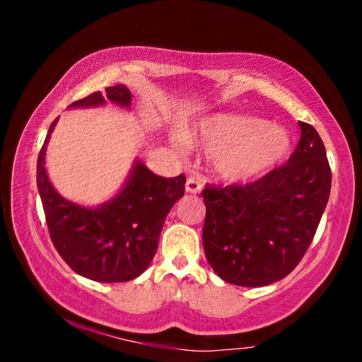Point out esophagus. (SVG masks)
Wrapping results in <instances>:
<instances>
[{"label": "esophagus", "mask_w": 362, "mask_h": 362, "mask_svg": "<svg viewBox=\"0 0 362 362\" xmlns=\"http://www.w3.org/2000/svg\"><path fill=\"white\" fill-rule=\"evenodd\" d=\"M185 189H187V193H192V194L199 193L201 192L199 180L194 179V177H188L187 183H185Z\"/></svg>", "instance_id": "34e87169"}]
</instances>
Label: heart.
I'll list each match as a JSON object with an SVG mask.
<instances>
[{
	"mask_svg": "<svg viewBox=\"0 0 362 362\" xmlns=\"http://www.w3.org/2000/svg\"><path fill=\"white\" fill-rule=\"evenodd\" d=\"M188 139L209 153L214 173L233 183L267 174L283 161L292 145L284 127L244 113L207 116Z\"/></svg>",
	"mask_w": 362,
	"mask_h": 362,
	"instance_id": "b5f03b06",
	"label": "heart"
}]
</instances>
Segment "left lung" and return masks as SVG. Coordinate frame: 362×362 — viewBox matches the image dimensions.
<instances>
[{
    "label": "left lung",
    "instance_id": "left-lung-1",
    "mask_svg": "<svg viewBox=\"0 0 362 362\" xmlns=\"http://www.w3.org/2000/svg\"><path fill=\"white\" fill-rule=\"evenodd\" d=\"M284 166L247 185L206 187L203 246L226 283L262 287L286 278L313 241L330 194L326 148L313 126Z\"/></svg>",
    "mask_w": 362,
    "mask_h": 362
}]
</instances>
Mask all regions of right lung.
Instances as JSON below:
<instances>
[{
	"mask_svg": "<svg viewBox=\"0 0 362 362\" xmlns=\"http://www.w3.org/2000/svg\"><path fill=\"white\" fill-rule=\"evenodd\" d=\"M132 110V94L124 84L107 88L73 108L105 105ZM59 118L52 121L36 164V183L49 235L73 272L99 283H124L142 274L156 254L159 235L169 211L185 193V175L159 177L140 161L134 164L113 198L83 206L64 198L46 170V151Z\"/></svg>",
	"mask_w": 362,
	"mask_h": 362,
	"instance_id": "add662e5",
	"label": "right lung"
}]
</instances>
